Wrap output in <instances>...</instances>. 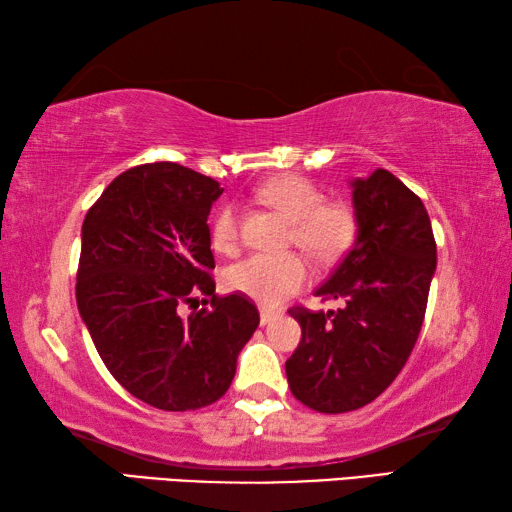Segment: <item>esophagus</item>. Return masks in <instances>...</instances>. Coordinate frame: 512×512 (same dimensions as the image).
Returning <instances> with one entry per match:
<instances>
[{
  "instance_id": "obj_1",
  "label": "esophagus",
  "mask_w": 512,
  "mask_h": 512,
  "mask_svg": "<svg viewBox=\"0 0 512 512\" xmlns=\"http://www.w3.org/2000/svg\"><path fill=\"white\" fill-rule=\"evenodd\" d=\"M276 317V312L270 308H261V326H267Z\"/></svg>"
}]
</instances>
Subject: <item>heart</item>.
<instances>
[{"label":"heart","instance_id":"b5f03b06","mask_svg":"<svg viewBox=\"0 0 512 512\" xmlns=\"http://www.w3.org/2000/svg\"><path fill=\"white\" fill-rule=\"evenodd\" d=\"M258 195L292 222L290 240L319 263H335L357 238L355 211L346 202L324 200L317 184L301 175H281L258 188ZM211 245L231 254L238 245V209L222 206L211 222ZM310 279L301 254H251L224 272V288L261 306H279Z\"/></svg>","mask_w":512,"mask_h":512}]
</instances>
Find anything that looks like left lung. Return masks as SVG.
I'll use <instances>...</instances> for the list:
<instances>
[{
    "label": "left lung",
    "instance_id": "obj_1",
    "mask_svg": "<svg viewBox=\"0 0 512 512\" xmlns=\"http://www.w3.org/2000/svg\"><path fill=\"white\" fill-rule=\"evenodd\" d=\"M355 245L315 292L337 310L292 308L301 342L285 362L292 396L321 414L369 405L398 378L423 326L436 272L425 204L389 170L351 182Z\"/></svg>",
    "mask_w": 512,
    "mask_h": 512
}]
</instances>
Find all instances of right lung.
Wrapping results in <instances>:
<instances>
[{
  "label": "right lung",
  "instance_id": "1",
  "mask_svg": "<svg viewBox=\"0 0 512 512\" xmlns=\"http://www.w3.org/2000/svg\"><path fill=\"white\" fill-rule=\"evenodd\" d=\"M220 195L215 179L159 161L125 170L85 215L78 312L107 371L150 407L220 400L261 321L251 299L215 294L206 218ZM197 296L212 306L197 311Z\"/></svg>",
  "mask_w": 512,
  "mask_h": 512
}]
</instances>
